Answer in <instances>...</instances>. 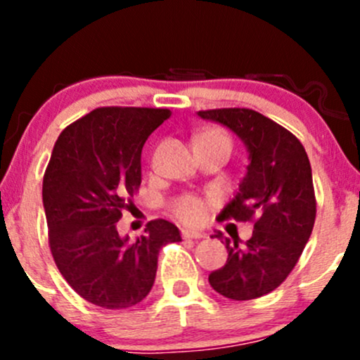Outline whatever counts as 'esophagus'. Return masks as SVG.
Returning a JSON list of instances; mask_svg holds the SVG:
<instances>
[{"mask_svg":"<svg viewBox=\"0 0 360 360\" xmlns=\"http://www.w3.org/2000/svg\"><path fill=\"white\" fill-rule=\"evenodd\" d=\"M183 237L191 238V240H197V238L205 237V233H202V231H198V230H183Z\"/></svg>","mask_w":360,"mask_h":360,"instance_id":"34e87169","label":"esophagus"}]
</instances>
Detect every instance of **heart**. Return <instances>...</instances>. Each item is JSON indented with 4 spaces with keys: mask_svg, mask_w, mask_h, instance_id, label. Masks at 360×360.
Returning a JSON list of instances; mask_svg holds the SVG:
<instances>
[{
    "mask_svg": "<svg viewBox=\"0 0 360 360\" xmlns=\"http://www.w3.org/2000/svg\"><path fill=\"white\" fill-rule=\"evenodd\" d=\"M209 137L210 139L223 141V143L231 146L230 136H228L226 132H223V130H209V132H203L198 139H209ZM172 214L176 219L181 221V223L198 224L202 223L203 217H205V203H203L198 197H195V195H183V197H179L172 203Z\"/></svg>",
    "mask_w": 360,
    "mask_h": 360,
    "instance_id": "b5f03b06",
    "label": "heart"
}]
</instances>
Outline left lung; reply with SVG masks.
<instances>
[{
  "mask_svg": "<svg viewBox=\"0 0 360 360\" xmlns=\"http://www.w3.org/2000/svg\"><path fill=\"white\" fill-rule=\"evenodd\" d=\"M233 130L249 150L248 176L217 221L252 223L245 245L223 237L226 264L209 275L216 292L235 301L256 300L277 289L300 261L314 230L311 167L303 144L274 120L249 108L198 111Z\"/></svg>",
  "mask_w": 360,
  "mask_h": 360,
  "instance_id": "left-lung-1",
  "label": "left lung"
}]
</instances>
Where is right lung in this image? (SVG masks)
<instances>
[{
  "label": "right lung",
  "mask_w": 360,
  "mask_h": 360,
  "mask_svg": "<svg viewBox=\"0 0 360 360\" xmlns=\"http://www.w3.org/2000/svg\"><path fill=\"white\" fill-rule=\"evenodd\" d=\"M172 111L97 108L60 132L43 176L49 245L76 294L108 310L143 301L153 288L158 252L179 242L176 224L153 219L136 242L116 223L141 186V151Z\"/></svg>",
  "instance_id": "right-lung-1"
}]
</instances>
